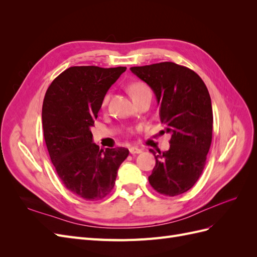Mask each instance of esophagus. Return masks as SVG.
I'll return each instance as SVG.
<instances>
[{"mask_svg":"<svg viewBox=\"0 0 257 257\" xmlns=\"http://www.w3.org/2000/svg\"><path fill=\"white\" fill-rule=\"evenodd\" d=\"M130 153H131V154L142 153V149H139V148H137V147H131V148H130Z\"/></svg>","mask_w":257,"mask_h":257,"instance_id":"esophagus-1","label":"esophagus"}]
</instances>
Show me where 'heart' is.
I'll use <instances>...</instances> for the list:
<instances>
[{
  "mask_svg": "<svg viewBox=\"0 0 257 257\" xmlns=\"http://www.w3.org/2000/svg\"><path fill=\"white\" fill-rule=\"evenodd\" d=\"M147 91H150L149 88L147 87V84L142 82V81H135V82H132L130 85H128V92L130 94L132 95V97L136 98L138 97L139 95L144 94L145 92ZM108 99H109V95L106 94L105 97L103 98V106H106L107 103H108Z\"/></svg>",
  "mask_w": 257,
  "mask_h": 257,
  "instance_id": "obj_1",
  "label": "heart"
}]
</instances>
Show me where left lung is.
<instances>
[{"instance_id":"8db88e82","label":"left lung","mask_w":257,"mask_h":257,"mask_svg":"<svg viewBox=\"0 0 257 257\" xmlns=\"http://www.w3.org/2000/svg\"><path fill=\"white\" fill-rule=\"evenodd\" d=\"M131 71L153 90L165 126L162 132L172 135L169 150L150 149L155 166L149 183L162 195H180L199 179L211 146L213 113L208 89L195 72L173 62Z\"/></svg>"}]
</instances>
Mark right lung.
Here are the masks:
<instances>
[{
  "label": "right lung",
  "instance_id": "1",
  "mask_svg": "<svg viewBox=\"0 0 257 257\" xmlns=\"http://www.w3.org/2000/svg\"><path fill=\"white\" fill-rule=\"evenodd\" d=\"M125 71L122 66H72L45 94L42 119L50 160L65 188L83 199L106 197L130 153L122 147L99 149L91 132L107 91Z\"/></svg>",
  "mask_w": 257,
  "mask_h": 257
}]
</instances>
